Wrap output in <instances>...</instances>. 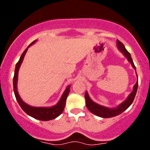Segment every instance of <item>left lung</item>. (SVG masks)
<instances>
[{"label":"left lung","instance_id":"8db88e82","mask_svg":"<svg viewBox=\"0 0 150 150\" xmlns=\"http://www.w3.org/2000/svg\"><path fill=\"white\" fill-rule=\"evenodd\" d=\"M117 48L120 50L121 52L123 53L125 57H126V58L128 59V61L131 62L133 67L136 69V67L134 65V62H133L132 58H131V54H130V53L127 51L126 48L124 46V45L118 40H117ZM137 78H138V76H137ZM137 88H138V81H137V82L136 83V84L134 85V90H133V91L130 93V95L128 96V97L127 98L126 100H125V102H122V104H120L118 107L114 109L107 108V107H103V106H101L96 104L90 99V97H89L88 96V93L87 92H86V93H85V99H86V107L88 109L89 111L91 112L92 113H93V114L99 116V117H105V118L115 117V116H117L118 115L121 114L122 112H123L125 111V110H127V109L130 107V105L133 103L136 94H137Z\"/></svg>","mask_w":150,"mask_h":150}]
</instances>
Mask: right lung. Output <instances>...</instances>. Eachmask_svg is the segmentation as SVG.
<instances>
[{"mask_svg":"<svg viewBox=\"0 0 150 150\" xmlns=\"http://www.w3.org/2000/svg\"><path fill=\"white\" fill-rule=\"evenodd\" d=\"M35 41L36 40H34L33 43H30V45H29L28 48H27L25 50V51L22 53L19 62L16 63V68H15V71H14V76H13V91H14V94H15V96H16V100H17L18 103H19V105H20L21 108H22V110H23L28 115L31 116V117H34V118L35 119H38V120H43V121H47V120L55 119L56 117L59 116L63 112L64 107H65L67 97L68 94H69V88H70V86H68V87L67 88V89L64 91V93H63L61 99H60L59 102H58V104L52 107H31V106L28 105V104L25 103V102L22 100V99H21L20 96H19V93H18L17 86H16V85H17L18 72H19V67H20L21 64H22L24 57H25L28 48L31 46L32 44H33Z\"/></svg>","mask_w":150,"mask_h":150,"instance_id":"obj_1","label":"right lung"}]
</instances>
